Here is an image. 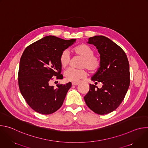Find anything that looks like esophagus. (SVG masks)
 <instances>
[{
    "mask_svg": "<svg viewBox=\"0 0 148 148\" xmlns=\"http://www.w3.org/2000/svg\"><path fill=\"white\" fill-rule=\"evenodd\" d=\"M79 84V82H72V85L73 86H77Z\"/></svg>",
    "mask_w": 148,
    "mask_h": 148,
    "instance_id": "obj_1",
    "label": "esophagus"
}]
</instances>
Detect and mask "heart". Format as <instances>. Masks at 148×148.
Returning a JSON list of instances; mask_svg holds the SVG:
<instances>
[{
	"mask_svg": "<svg viewBox=\"0 0 148 148\" xmlns=\"http://www.w3.org/2000/svg\"><path fill=\"white\" fill-rule=\"evenodd\" d=\"M75 53L83 57V60L80 64L81 67L87 68L90 71H96L100 66L99 60L94 56L92 49L86 45H81L73 49ZM59 62L62 68H66L70 62L69 53L67 50L63 51L60 56ZM87 75L85 69H75L70 68L64 73V76L68 81L77 82Z\"/></svg>",
	"mask_w": 148,
	"mask_h": 148,
	"instance_id": "1",
	"label": "heart"
}]
</instances>
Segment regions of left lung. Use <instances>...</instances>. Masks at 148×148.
Returning a JSON list of instances; mask_svg holds the SVG:
<instances>
[{"label": "left lung", "instance_id": "obj_1", "mask_svg": "<svg viewBox=\"0 0 148 148\" xmlns=\"http://www.w3.org/2000/svg\"><path fill=\"white\" fill-rule=\"evenodd\" d=\"M100 54V66L91 80L101 82L98 88L90 84V90L84 97L89 108L99 115L116 110L123 100L130 84L129 61L124 51L107 37L95 36L88 38Z\"/></svg>", "mask_w": 148, "mask_h": 148}]
</instances>
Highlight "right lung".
<instances>
[{"label":"right lung","instance_id":"1","mask_svg":"<svg viewBox=\"0 0 148 148\" xmlns=\"http://www.w3.org/2000/svg\"><path fill=\"white\" fill-rule=\"evenodd\" d=\"M75 40L46 36L29 45L23 51L20 60L18 87L27 104L36 112L51 114L62 105L71 83L58 84L54 88L50 82L52 77L63 78L60 74L59 57Z\"/></svg>","mask_w":148,"mask_h":148}]
</instances>
